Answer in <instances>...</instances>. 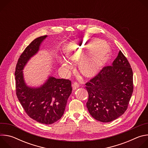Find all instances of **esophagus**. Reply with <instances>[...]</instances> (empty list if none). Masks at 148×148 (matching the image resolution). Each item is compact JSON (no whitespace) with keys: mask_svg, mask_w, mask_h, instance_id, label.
Wrapping results in <instances>:
<instances>
[{"mask_svg":"<svg viewBox=\"0 0 148 148\" xmlns=\"http://www.w3.org/2000/svg\"><path fill=\"white\" fill-rule=\"evenodd\" d=\"M78 87H79V84L77 82H74L73 83V89L74 90H76L77 88H78Z\"/></svg>","mask_w":148,"mask_h":148,"instance_id":"obj_1","label":"esophagus"}]
</instances>
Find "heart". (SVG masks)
<instances>
[{"instance_id":"obj_1","label":"heart","mask_w":148,"mask_h":148,"mask_svg":"<svg viewBox=\"0 0 148 148\" xmlns=\"http://www.w3.org/2000/svg\"><path fill=\"white\" fill-rule=\"evenodd\" d=\"M64 51L70 59L80 60V72L89 78L97 75L110 57V49L102 41L97 39L84 38L74 40L65 46ZM58 62L65 69L70 67V63L64 58H60Z\"/></svg>"}]
</instances>
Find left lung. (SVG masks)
Here are the masks:
<instances>
[{
    "mask_svg": "<svg viewBox=\"0 0 148 148\" xmlns=\"http://www.w3.org/2000/svg\"><path fill=\"white\" fill-rule=\"evenodd\" d=\"M86 86L90 115L102 122L117 119L127 110L134 90L133 72L128 60L120 50L112 66H104Z\"/></svg>",
    "mask_w": 148,
    "mask_h": 148,
    "instance_id": "left-lung-1",
    "label": "left lung"
}]
</instances>
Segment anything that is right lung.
Wrapping results in <instances>:
<instances>
[{
  "mask_svg": "<svg viewBox=\"0 0 148 148\" xmlns=\"http://www.w3.org/2000/svg\"><path fill=\"white\" fill-rule=\"evenodd\" d=\"M46 37L34 39L25 49L18 59L14 75L16 95L26 113L37 122L49 125L59 120L64 114L73 89L70 80L53 77L39 88L29 87L25 82L22 70Z\"/></svg>",
  "mask_w": 148,
  "mask_h": 148,
  "instance_id": "add662e5",
  "label": "right lung"
}]
</instances>
